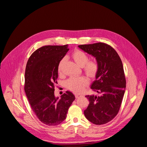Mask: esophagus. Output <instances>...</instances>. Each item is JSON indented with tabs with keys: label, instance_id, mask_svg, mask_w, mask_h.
I'll return each mask as SVG.
<instances>
[{
	"label": "esophagus",
	"instance_id": "1",
	"mask_svg": "<svg viewBox=\"0 0 147 147\" xmlns=\"http://www.w3.org/2000/svg\"><path fill=\"white\" fill-rule=\"evenodd\" d=\"M75 97H76L77 99H78V97H80L81 96V95H80V94H75Z\"/></svg>",
	"mask_w": 147,
	"mask_h": 147
}]
</instances>
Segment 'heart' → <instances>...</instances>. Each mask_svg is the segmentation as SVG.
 I'll return each instance as SVG.
<instances>
[{
    "label": "heart",
    "mask_w": 147,
    "mask_h": 147,
    "mask_svg": "<svg viewBox=\"0 0 147 147\" xmlns=\"http://www.w3.org/2000/svg\"><path fill=\"white\" fill-rule=\"evenodd\" d=\"M72 57L76 63L83 67L84 72L90 77H94L99 70V64L95 60H89V56L85 53L80 50H75L72 53ZM66 61V57L62 58L57 65V71L59 74L63 72V66ZM88 80L84 77H70L66 82V87L71 91L75 93H81L88 85Z\"/></svg>",
    "instance_id": "1"
}]
</instances>
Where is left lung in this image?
<instances>
[{
    "mask_svg": "<svg viewBox=\"0 0 147 147\" xmlns=\"http://www.w3.org/2000/svg\"><path fill=\"white\" fill-rule=\"evenodd\" d=\"M78 47L94 56L99 66L91 88L100 96H85L90 104L84 111V116L96 125L106 124L117 116L125 92L126 82L122 61L115 49L105 43Z\"/></svg>",
    "mask_w": 147,
    "mask_h": 147,
    "instance_id": "8db88e82",
    "label": "left lung"
}]
</instances>
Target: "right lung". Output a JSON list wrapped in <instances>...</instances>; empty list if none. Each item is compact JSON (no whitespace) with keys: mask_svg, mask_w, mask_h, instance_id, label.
<instances>
[{"mask_svg":"<svg viewBox=\"0 0 147 147\" xmlns=\"http://www.w3.org/2000/svg\"><path fill=\"white\" fill-rule=\"evenodd\" d=\"M69 50L67 45L43 46L30 55L26 64L24 91L33 112L47 126H57L63 122L75 99L69 91L61 99L55 96L57 65Z\"/></svg>","mask_w":147,"mask_h":147,"instance_id":"obj_1","label":"right lung"}]
</instances>
